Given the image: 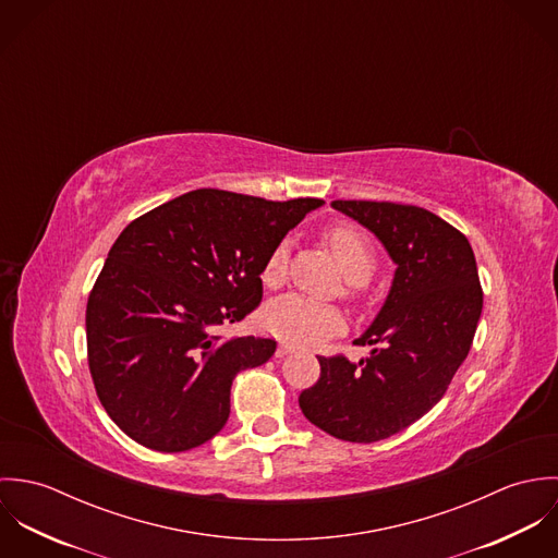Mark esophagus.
<instances>
[{
    "instance_id": "34e87169",
    "label": "esophagus",
    "mask_w": 558,
    "mask_h": 558,
    "mask_svg": "<svg viewBox=\"0 0 558 558\" xmlns=\"http://www.w3.org/2000/svg\"><path fill=\"white\" fill-rule=\"evenodd\" d=\"M292 352H294V345L281 341L279 348H277V352H275V356H277V359H283V356H288V354H292Z\"/></svg>"
}]
</instances>
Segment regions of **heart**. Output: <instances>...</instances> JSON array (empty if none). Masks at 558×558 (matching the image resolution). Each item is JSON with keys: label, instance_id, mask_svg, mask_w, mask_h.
Instances as JSON below:
<instances>
[{"label": "heart", "instance_id": "b5f03b06", "mask_svg": "<svg viewBox=\"0 0 558 558\" xmlns=\"http://www.w3.org/2000/svg\"><path fill=\"white\" fill-rule=\"evenodd\" d=\"M322 239L339 259L341 270L350 283L363 286L369 281L376 268V255L369 240L365 239L359 228L350 223H337L328 228ZM288 259L290 242L281 240L270 251L262 270V281L268 288H277L283 283L288 272ZM264 324L270 332L294 345H314L341 328V316L332 307L319 305L299 294H286L266 305Z\"/></svg>", "mask_w": 558, "mask_h": 558}]
</instances>
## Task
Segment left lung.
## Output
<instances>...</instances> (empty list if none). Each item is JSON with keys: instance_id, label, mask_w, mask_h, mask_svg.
Returning <instances> with one entry per match:
<instances>
[{"instance_id": "obj_1", "label": "left lung", "mask_w": 558, "mask_h": 558, "mask_svg": "<svg viewBox=\"0 0 558 558\" xmlns=\"http://www.w3.org/2000/svg\"><path fill=\"white\" fill-rule=\"evenodd\" d=\"M330 206L380 240L398 268L380 314L354 341L372 345L369 356H319L318 383L299 403L326 434L367 445L405 429L447 393L473 345L483 292L471 242L434 213L393 202Z\"/></svg>"}]
</instances>
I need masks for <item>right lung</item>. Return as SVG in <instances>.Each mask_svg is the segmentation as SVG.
I'll return each mask as SVG.
<instances>
[{
	"label": "right lung",
	"mask_w": 558,
	"mask_h": 558,
	"mask_svg": "<svg viewBox=\"0 0 558 558\" xmlns=\"http://www.w3.org/2000/svg\"><path fill=\"white\" fill-rule=\"evenodd\" d=\"M322 204L197 189L124 228L89 292L85 332L96 396L126 436L178 453L223 429L232 380L277 341L219 328L259 305L270 251Z\"/></svg>",
	"instance_id": "add662e5"
}]
</instances>
